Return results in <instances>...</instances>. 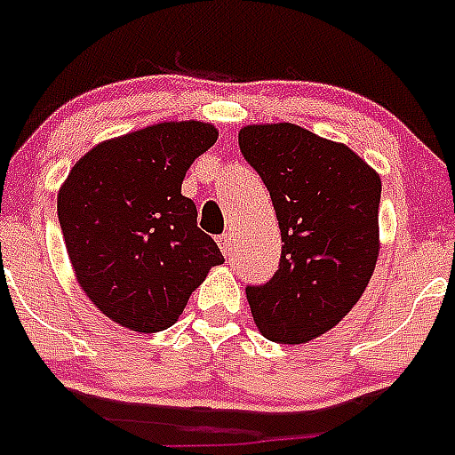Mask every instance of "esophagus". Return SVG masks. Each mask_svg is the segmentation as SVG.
Returning <instances> with one entry per match:
<instances>
[{"label":"esophagus","mask_w":455,"mask_h":455,"mask_svg":"<svg viewBox=\"0 0 455 455\" xmlns=\"http://www.w3.org/2000/svg\"><path fill=\"white\" fill-rule=\"evenodd\" d=\"M219 246H220V251H223V255H230V251H232V236L228 235V232H223V235L219 236Z\"/></svg>","instance_id":"1"}]
</instances>
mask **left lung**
<instances>
[{
  "label": "left lung",
  "instance_id": "1",
  "mask_svg": "<svg viewBox=\"0 0 455 455\" xmlns=\"http://www.w3.org/2000/svg\"><path fill=\"white\" fill-rule=\"evenodd\" d=\"M241 155L275 209L283 252L273 277L248 284L257 328L277 344H303L351 312L378 259L380 178L351 150L299 124H251Z\"/></svg>",
  "mask_w": 455,
  "mask_h": 455
}]
</instances>
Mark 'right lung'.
<instances>
[{"label":"right lung","mask_w":455,"mask_h":455,"mask_svg":"<svg viewBox=\"0 0 455 455\" xmlns=\"http://www.w3.org/2000/svg\"><path fill=\"white\" fill-rule=\"evenodd\" d=\"M207 123H159L104 140L59 191L68 257L88 299L139 332L171 328L209 268L225 262L182 196L188 166L214 146Z\"/></svg>","instance_id":"obj_1"}]
</instances>
